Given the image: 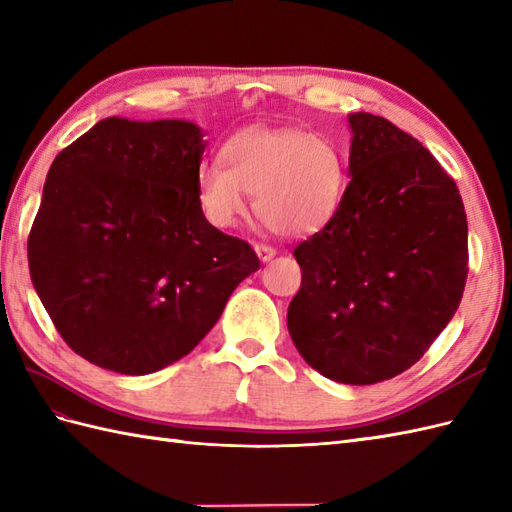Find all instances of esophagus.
Returning <instances> with one entry per match:
<instances>
[{
	"label": "esophagus",
	"mask_w": 512,
	"mask_h": 512,
	"mask_svg": "<svg viewBox=\"0 0 512 512\" xmlns=\"http://www.w3.org/2000/svg\"><path fill=\"white\" fill-rule=\"evenodd\" d=\"M254 249H256V256L260 258V263H269V260L276 256V249L269 245H256Z\"/></svg>",
	"instance_id": "1"
}]
</instances>
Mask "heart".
Listing matches in <instances>:
<instances>
[{
  "label": "heart",
  "mask_w": 512,
  "mask_h": 512,
  "mask_svg": "<svg viewBox=\"0 0 512 512\" xmlns=\"http://www.w3.org/2000/svg\"><path fill=\"white\" fill-rule=\"evenodd\" d=\"M346 188L339 146L298 127H247L221 146V164H203L197 199L206 219L227 230L247 214L282 236H311L333 221Z\"/></svg>",
  "instance_id": "obj_1"
}]
</instances>
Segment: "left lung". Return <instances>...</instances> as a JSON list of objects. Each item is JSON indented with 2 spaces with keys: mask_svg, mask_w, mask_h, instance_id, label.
Segmentation results:
<instances>
[{
  "mask_svg": "<svg viewBox=\"0 0 512 512\" xmlns=\"http://www.w3.org/2000/svg\"><path fill=\"white\" fill-rule=\"evenodd\" d=\"M350 184L324 230L295 247L302 287L287 326L326 379L372 385L425 355L467 282V214L442 166L410 133L348 113Z\"/></svg>",
  "mask_w": 512,
  "mask_h": 512,
  "instance_id": "8db88e82",
  "label": "left lung"
}]
</instances>
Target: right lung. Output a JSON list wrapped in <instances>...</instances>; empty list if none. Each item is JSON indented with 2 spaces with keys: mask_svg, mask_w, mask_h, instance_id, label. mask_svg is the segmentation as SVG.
Segmentation results:
<instances>
[{
  "mask_svg": "<svg viewBox=\"0 0 512 512\" xmlns=\"http://www.w3.org/2000/svg\"><path fill=\"white\" fill-rule=\"evenodd\" d=\"M203 135L181 118L111 116L54 157L28 267L56 331L89 363L131 377L170 366L260 269L252 247L203 217Z\"/></svg>",
  "mask_w": 512,
  "mask_h": 512,
  "instance_id": "obj_1",
  "label": "right lung"
}]
</instances>
